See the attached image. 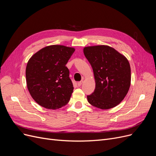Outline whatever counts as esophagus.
Masks as SVG:
<instances>
[{
  "label": "esophagus",
  "instance_id": "esophagus-1",
  "mask_svg": "<svg viewBox=\"0 0 156 156\" xmlns=\"http://www.w3.org/2000/svg\"><path fill=\"white\" fill-rule=\"evenodd\" d=\"M83 83V80H80V81H79V82L77 83V85L79 86V87H80V86L82 85Z\"/></svg>",
  "mask_w": 156,
  "mask_h": 156
}]
</instances>
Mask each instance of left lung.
<instances>
[{
	"label": "left lung",
	"instance_id": "left-lung-1",
	"mask_svg": "<svg viewBox=\"0 0 156 156\" xmlns=\"http://www.w3.org/2000/svg\"><path fill=\"white\" fill-rule=\"evenodd\" d=\"M83 51L92 66L95 80L94 92L87 95L88 103L100 109L114 108L124 99L129 90V62L108 46L85 47Z\"/></svg>",
	"mask_w": 156,
	"mask_h": 156
}]
</instances>
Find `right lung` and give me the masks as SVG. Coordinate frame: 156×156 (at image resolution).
Instances as JSON below:
<instances>
[{
	"instance_id": "add662e5",
	"label": "right lung",
	"mask_w": 156,
	"mask_h": 156,
	"mask_svg": "<svg viewBox=\"0 0 156 156\" xmlns=\"http://www.w3.org/2000/svg\"><path fill=\"white\" fill-rule=\"evenodd\" d=\"M75 49L62 45L46 46L35 53L26 69L27 87L35 101L48 109L66 105L73 90L66 66Z\"/></svg>"
}]
</instances>
